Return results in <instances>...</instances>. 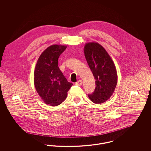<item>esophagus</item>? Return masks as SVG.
Here are the masks:
<instances>
[{
	"label": "esophagus",
	"instance_id": "1",
	"mask_svg": "<svg viewBox=\"0 0 151 151\" xmlns=\"http://www.w3.org/2000/svg\"><path fill=\"white\" fill-rule=\"evenodd\" d=\"M76 84L77 85V86H81V85L83 84V81H82V80H78V81L76 83Z\"/></svg>",
	"mask_w": 151,
	"mask_h": 151
}]
</instances>
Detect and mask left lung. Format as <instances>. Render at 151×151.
<instances>
[{
  "label": "left lung",
  "instance_id": "left-lung-1",
  "mask_svg": "<svg viewBox=\"0 0 151 151\" xmlns=\"http://www.w3.org/2000/svg\"><path fill=\"white\" fill-rule=\"evenodd\" d=\"M84 52L96 84L94 92L89 94L88 97L95 104H102L111 97L117 85L115 65L106 50L99 43H86Z\"/></svg>",
  "mask_w": 151,
  "mask_h": 151
}]
</instances>
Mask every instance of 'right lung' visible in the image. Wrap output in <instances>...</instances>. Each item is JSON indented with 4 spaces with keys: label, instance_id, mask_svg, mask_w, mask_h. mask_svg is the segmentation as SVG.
<instances>
[{
    "label": "right lung",
    "instance_id": "add662e5",
    "mask_svg": "<svg viewBox=\"0 0 151 151\" xmlns=\"http://www.w3.org/2000/svg\"><path fill=\"white\" fill-rule=\"evenodd\" d=\"M67 46L52 45L39 57L34 73L37 92L43 102L52 106L61 104L73 84L67 81L58 67V59Z\"/></svg>",
    "mask_w": 151,
    "mask_h": 151
}]
</instances>
